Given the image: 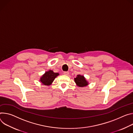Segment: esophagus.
<instances>
[{
  "label": "esophagus",
  "mask_w": 133,
  "mask_h": 133,
  "mask_svg": "<svg viewBox=\"0 0 133 133\" xmlns=\"http://www.w3.org/2000/svg\"><path fill=\"white\" fill-rule=\"evenodd\" d=\"M63 74H64V75L68 76V75L69 74V72H68V71H64V72H63Z\"/></svg>",
  "instance_id": "1"
}]
</instances>
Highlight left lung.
<instances>
[{"label":"left lung","instance_id":"obj_1","mask_svg":"<svg viewBox=\"0 0 133 133\" xmlns=\"http://www.w3.org/2000/svg\"><path fill=\"white\" fill-rule=\"evenodd\" d=\"M75 81L78 86L80 87H83L88 84V83L86 81L84 77L81 75H78L77 77L75 78Z\"/></svg>","mask_w":133,"mask_h":133}]
</instances>
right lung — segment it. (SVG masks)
<instances>
[{
  "label": "right lung",
  "mask_w": 133,
  "mask_h": 133,
  "mask_svg": "<svg viewBox=\"0 0 133 133\" xmlns=\"http://www.w3.org/2000/svg\"><path fill=\"white\" fill-rule=\"evenodd\" d=\"M59 74L58 73H54L52 70H49L45 73L40 79L41 82L45 85H50L52 82L54 81V79L58 76Z\"/></svg>",
  "instance_id": "right-lung-1"
}]
</instances>
